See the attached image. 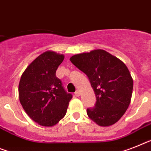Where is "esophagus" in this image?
I'll list each match as a JSON object with an SVG mask.
<instances>
[{"mask_svg": "<svg viewBox=\"0 0 151 151\" xmlns=\"http://www.w3.org/2000/svg\"><path fill=\"white\" fill-rule=\"evenodd\" d=\"M75 96H80V91L77 90L76 92L75 93Z\"/></svg>", "mask_w": 151, "mask_h": 151, "instance_id": "obj_1", "label": "esophagus"}]
</instances>
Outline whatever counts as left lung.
I'll return each instance as SVG.
<instances>
[{
	"instance_id": "1",
	"label": "left lung",
	"mask_w": 151,
	"mask_h": 151,
	"mask_svg": "<svg viewBox=\"0 0 151 151\" xmlns=\"http://www.w3.org/2000/svg\"><path fill=\"white\" fill-rule=\"evenodd\" d=\"M71 62L86 75L94 90L95 106L87 115L100 127H109L119 120L131 100L134 81L120 59L103 49L73 55Z\"/></svg>"
}]
</instances>
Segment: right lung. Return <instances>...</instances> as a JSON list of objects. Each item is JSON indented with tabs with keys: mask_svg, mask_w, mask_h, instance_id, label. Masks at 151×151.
<instances>
[{
	"mask_svg": "<svg viewBox=\"0 0 151 151\" xmlns=\"http://www.w3.org/2000/svg\"><path fill=\"white\" fill-rule=\"evenodd\" d=\"M64 58V55L46 51L29 64L20 79V103L28 116L41 126L56 125L65 116L73 98L55 75Z\"/></svg>",
	"mask_w": 151,
	"mask_h": 151,
	"instance_id": "obj_1",
	"label": "right lung"
}]
</instances>
